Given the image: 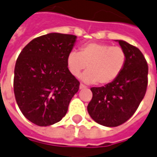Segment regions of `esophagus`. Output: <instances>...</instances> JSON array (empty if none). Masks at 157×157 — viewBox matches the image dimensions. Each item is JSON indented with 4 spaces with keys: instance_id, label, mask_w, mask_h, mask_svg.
<instances>
[{
    "instance_id": "esophagus-1",
    "label": "esophagus",
    "mask_w": 157,
    "mask_h": 157,
    "mask_svg": "<svg viewBox=\"0 0 157 157\" xmlns=\"http://www.w3.org/2000/svg\"><path fill=\"white\" fill-rule=\"evenodd\" d=\"M87 88V86H85L84 84H83V83H80V85H79L80 89H83V88Z\"/></svg>"
}]
</instances>
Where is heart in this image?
I'll use <instances>...</instances> for the list:
<instances>
[{
	"label": "heart",
	"mask_w": 157,
	"mask_h": 157,
	"mask_svg": "<svg viewBox=\"0 0 157 157\" xmlns=\"http://www.w3.org/2000/svg\"><path fill=\"white\" fill-rule=\"evenodd\" d=\"M127 63V54L120 46L90 42L83 44L77 52H71L66 59L68 70L74 77L88 66L81 78L88 83L104 85L112 83L121 74Z\"/></svg>",
	"instance_id": "b5f03b06"
}]
</instances>
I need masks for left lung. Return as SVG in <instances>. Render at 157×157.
Here are the masks:
<instances>
[{"label":"left lung","mask_w":157,"mask_h":157,"mask_svg":"<svg viewBox=\"0 0 157 157\" xmlns=\"http://www.w3.org/2000/svg\"><path fill=\"white\" fill-rule=\"evenodd\" d=\"M118 41L127 54V63L121 74L112 83L93 87L88 112L94 121L105 127H117L135 113L147 92L148 65L136 47Z\"/></svg>","instance_id":"obj_1"}]
</instances>
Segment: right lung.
I'll list each match as a JSON object with an SVG mask.
<instances>
[{
	"label": "right lung",
	"instance_id": "right-lung-1",
	"mask_svg": "<svg viewBox=\"0 0 157 157\" xmlns=\"http://www.w3.org/2000/svg\"><path fill=\"white\" fill-rule=\"evenodd\" d=\"M76 38L59 33L41 35L26 44L17 58L14 94L21 113L35 125L59 122L79 89V81L66 65Z\"/></svg>",
	"mask_w": 157,
	"mask_h": 157
}]
</instances>
